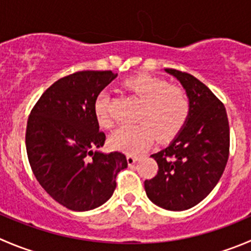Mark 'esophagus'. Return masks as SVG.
Returning a JSON list of instances; mask_svg holds the SVG:
<instances>
[{
	"label": "esophagus",
	"instance_id": "34e87169",
	"mask_svg": "<svg viewBox=\"0 0 251 251\" xmlns=\"http://www.w3.org/2000/svg\"><path fill=\"white\" fill-rule=\"evenodd\" d=\"M138 160L137 155H133V154H127V163L128 165H133Z\"/></svg>",
	"mask_w": 251,
	"mask_h": 251
}]
</instances>
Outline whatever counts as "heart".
<instances>
[{
    "instance_id": "1",
    "label": "heart",
    "mask_w": 251,
    "mask_h": 251,
    "mask_svg": "<svg viewBox=\"0 0 251 251\" xmlns=\"http://www.w3.org/2000/svg\"><path fill=\"white\" fill-rule=\"evenodd\" d=\"M126 93L140 100L133 125L121 126L110 136L111 147L138 154L158 140L172 138L184 127L190 114V99L182 87L152 75L141 74L121 82ZM109 94H99L94 101V115L99 125L110 128L114 120L109 111Z\"/></svg>"
}]
</instances>
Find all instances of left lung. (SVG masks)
<instances>
[{
	"label": "left lung",
	"mask_w": 251,
	"mask_h": 251,
	"mask_svg": "<svg viewBox=\"0 0 251 251\" xmlns=\"http://www.w3.org/2000/svg\"><path fill=\"white\" fill-rule=\"evenodd\" d=\"M165 72L185 88L190 114L172 143L151 155L158 172L145 180V190L159 207L184 211L202 201L222 176L229 157V123L223 103L202 82L174 69Z\"/></svg>",
	"instance_id": "1"
}]
</instances>
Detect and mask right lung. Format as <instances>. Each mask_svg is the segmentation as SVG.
<instances>
[{"instance_id": "1", "label": "right lung", "mask_w": 251, "mask_h": 251, "mask_svg": "<svg viewBox=\"0 0 251 251\" xmlns=\"http://www.w3.org/2000/svg\"><path fill=\"white\" fill-rule=\"evenodd\" d=\"M118 76L111 71H78L62 77L39 98L28 118L26 154L44 190L72 211H88L109 200L119 172L127 167L121 152L101 153L94 101Z\"/></svg>"}]
</instances>
